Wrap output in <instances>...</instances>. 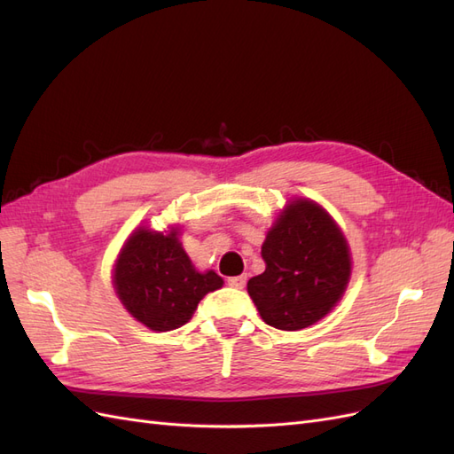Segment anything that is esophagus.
I'll use <instances>...</instances> for the list:
<instances>
[{
  "label": "esophagus",
  "mask_w": 454,
  "mask_h": 454,
  "mask_svg": "<svg viewBox=\"0 0 454 454\" xmlns=\"http://www.w3.org/2000/svg\"><path fill=\"white\" fill-rule=\"evenodd\" d=\"M246 284H247V276H246V274L234 276V278H228V286H230V287L241 289V287H246Z\"/></svg>",
  "instance_id": "esophagus-1"
}]
</instances>
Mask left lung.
<instances>
[{
  "instance_id": "obj_1",
  "label": "left lung",
  "mask_w": 454,
  "mask_h": 454,
  "mask_svg": "<svg viewBox=\"0 0 454 454\" xmlns=\"http://www.w3.org/2000/svg\"><path fill=\"white\" fill-rule=\"evenodd\" d=\"M262 274L247 292L262 320L294 332L318 322L341 299L351 257L340 228L312 201H292L262 243Z\"/></svg>"
}]
</instances>
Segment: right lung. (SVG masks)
<instances>
[{
  "label": "right lung",
  "mask_w": 454,
  "mask_h": 454,
  "mask_svg": "<svg viewBox=\"0 0 454 454\" xmlns=\"http://www.w3.org/2000/svg\"><path fill=\"white\" fill-rule=\"evenodd\" d=\"M223 286V278L197 272L182 249L176 230L162 236L139 228L116 261L114 289L130 315L149 330L184 326L200 301Z\"/></svg>",
  "instance_id": "right-lung-1"
}]
</instances>
